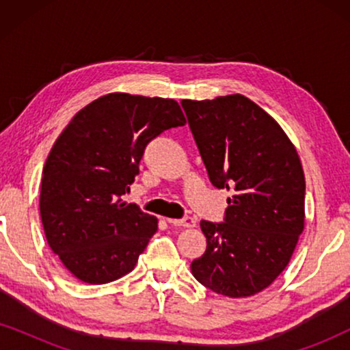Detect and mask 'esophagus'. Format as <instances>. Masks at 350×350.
Here are the masks:
<instances>
[{"label":"esophagus","mask_w":350,"mask_h":350,"mask_svg":"<svg viewBox=\"0 0 350 350\" xmlns=\"http://www.w3.org/2000/svg\"><path fill=\"white\" fill-rule=\"evenodd\" d=\"M172 226H183V228H196V219L186 217L183 219H167Z\"/></svg>","instance_id":"esophagus-1"}]
</instances>
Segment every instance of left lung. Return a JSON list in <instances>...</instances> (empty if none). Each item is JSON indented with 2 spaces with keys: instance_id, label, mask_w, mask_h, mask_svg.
<instances>
[{
  "instance_id": "8db88e82",
  "label": "left lung",
  "mask_w": 350,
  "mask_h": 350,
  "mask_svg": "<svg viewBox=\"0 0 350 350\" xmlns=\"http://www.w3.org/2000/svg\"><path fill=\"white\" fill-rule=\"evenodd\" d=\"M218 189H232L224 223L200 221L207 250L191 262L204 286L247 298L282 274L304 229L306 180L277 121L241 94L181 102Z\"/></svg>"
}]
</instances>
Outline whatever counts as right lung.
I'll return each instance as SVG.
<instances>
[{
	"label": "right lung",
	"instance_id": "obj_1",
	"mask_svg": "<svg viewBox=\"0 0 350 350\" xmlns=\"http://www.w3.org/2000/svg\"><path fill=\"white\" fill-rule=\"evenodd\" d=\"M174 98L103 95L75 114L42 169L40 212L51 250L84 284H108L135 267L157 218L121 199L148 143L185 126Z\"/></svg>",
	"mask_w": 350,
	"mask_h": 350
}]
</instances>
